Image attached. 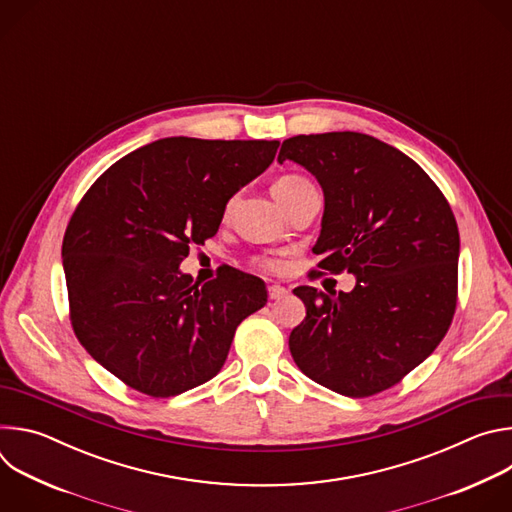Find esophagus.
<instances>
[{"label": "esophagus", "mask_w": 512, "mask_h": 512, "mask_svg": "<svg viewBox=\"0 0 512 512\" xmlns=\"http://www.w3.org/2000/svg\"><path fill=\"white\" fill-rule=\"evenodd\" d=\"M267 294H269V300L277 302V300H283L289 294V291L283 285H269L267 287Z\"/></svg>", "instance_id": "obj_1"}]
</instances>
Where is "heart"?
Segmentation results:
<instances>
[{
    "label": "heart",
    "mask_w": 512,
    "mask_h": 512,
    "mask_svg": "<svg viewBox=\"0 0 512 512\" xmlns=\"http://www.w3.org/2000/svg\"><path fill=\"white\" fill-rule=\"evenodd\" d=\"M306 186H310V182H308L306 178L296 176V174H283V176H279V178L273 182L271 192H273L275 200L281 204V202L287 200L291 194H296L298 190H302V188H306ZM231 208H233V200L227 204L225 216L231 214ZM253 263H255L257 267H261V269H267V271H277V269L281 267V263H279L277 259H271V257H257Z\"/></svg>",
    "instance_id": "1"
}]
</instances>
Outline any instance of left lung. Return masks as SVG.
Masks as SVG:
<instances>
[{"label": "left lung", "instance_id": "obj_1", "mask_svg": "<svg viewBox=\"0 0 512 512\" xmlns=\"http://www.w3.org/2000/svg\"><path fill=\"white\" fill-rule=\"evenodd\" d=\"M285 160L304 166L324 192L314 275L356 277L348 294L294 289L306 318L289 334L291 356L322 387L371 397L421 364L452 324L460 257L454 212L409 156L371 135L289 137L277 162Z\"/></svg>", "mask_w": 512, "mask_h": 512}]
</instances>
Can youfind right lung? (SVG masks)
<instances>
[{
	"mask_svg": "<svg viewBox=\"0 0 512 512\" xmlns=\"http://www.w3.org/2000/svg\"><path fill=\"white\" fill-rule=\"evenodd\" d=\"M279 141L166 137L115 162L83 196L62 241L79 342L131 389L174 397L223 369L237 326L267 304L259 277L180 271L221 227L227 202L263 174Z\"/></svg>",
	"mask_w": 512,
	"mask_h": 512,
	"instance_id": "obj_1",
	"label": "right lung"
}]
</instances>
